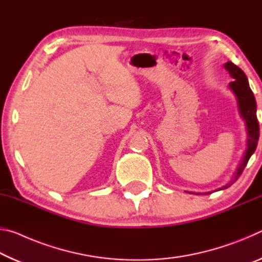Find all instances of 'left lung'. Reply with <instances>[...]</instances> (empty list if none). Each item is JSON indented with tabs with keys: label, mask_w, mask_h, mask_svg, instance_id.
<instances>
[{
	"label": "left lung",
	"mask_w": 262,
	"mask_h": 262,
	"mask_svg": "<svg viewBox=\"0 0 262 262\" xmlns=\"http://www.w3.org/2000/svg\"><path fill=\"white\" fill-rule=\"evenodd\" d=\"M224 68L228 70L231 77L234 78L233 82H230V89H231L233 94L237 97L239 113H241V117L245 121L247 130V149L231 183L219 188V190L230 187L241 177L244 168L247 165L248 159L251 158L252 154L255 151L259 141V122L258 118H256V101L253 92H252L250 85H248L246 75L241 68L233 64L231 61H228L224 64Z\"/></svg>",
	"instance_id": "obj_1"
}]
</instances>
